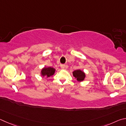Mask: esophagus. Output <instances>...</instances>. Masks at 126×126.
I'll use <instances>...</instances> for the list:
<instances>
[{
    "label": "esophagus",
    "instance_id": "34e87169",
    "mask_svg": "<svg viewBox=\"0 0 126 126\" xmlns=\"http://www.w3.org/2000/svg\"><path fill=\"white\" fill-rule=\"evenodd\" d=\"M60 66H61V68L62 69H65V64H61Z\"/></svg>",
    "mask_w": 126,
    "mask_h": 126
}]
</instances>
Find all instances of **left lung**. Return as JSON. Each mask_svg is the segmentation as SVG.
Returning <instances> with one entry per match:
<instances>
[{
  "instance_id": "left-lung-1",
  "label": "left lung",
  "mask_w": 126,
  "mask_h": 126,
  "mask_svg": "<svg viewBox=\"0 0 126 126\" xmlns=\"http://www.w3.org/2000/svg\"><path fill=\"white\" fill-rule=\"evenodd\" d=\"M73 76L75 77V78L76 79V80L79 82H81L84 80V79L86 77V75L85 72L81 71V70H76L72 72Z\"/></svg>"
}]
</instances>
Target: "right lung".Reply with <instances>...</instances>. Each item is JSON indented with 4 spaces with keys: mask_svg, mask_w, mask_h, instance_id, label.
<instances>
[{
    "mask_svg": "<svg viewBox=\"0 0 126 126\" xmlns=\"http://www.w3.org/2000/svg\"><path fill=\"white\" fill-rule=\"evenodd\" d=\"M55 69L54 68L48 67H44L41 71V75L42 76H46L47 78L52 76L55 74Z\"/></svg>",
    "mask_w": 126,
    "mask_h": 126,
    "instance_id": "1",
    "label": "right lung"
}]
</instances>
